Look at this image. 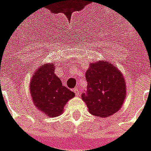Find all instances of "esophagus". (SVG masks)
I'll return each instance as SVG.
<instances>
[{"label":"esophagus","instance_id":"34e87169","mask_svg":"<svg viewBox=\"0 0 151 151\" xmlns=\"http://www.w3.org/2000/svg\"><path fill=\"white\" fill-rule=\"evenodd\" d=\"M74 92L76 93V96H79V95H80V91L78 90L77 88H76V89L74 90Z\"/></svg>","mask_w":151,"mask_h":151}]
</instances>
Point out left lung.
Returning a JSON list of instances; mask_svg holds the SVG:
<instances>
[{"label":"left lung","instance_id":"left-lung-1","mask_svg":"<svg viewBox=\"0 0 151 151\" xmlns=\"http://www.w3.org/2000/svg\"><path fill=\"white\" fill-rule=\"evenodd\" d=\"M87 91L81 96L93 116L107 118L121 108L126 97L125 77L116 65L104 60L90 64L86 72Z\"/></svg>","mask_w":151,"mask_h":151}]
</instances>
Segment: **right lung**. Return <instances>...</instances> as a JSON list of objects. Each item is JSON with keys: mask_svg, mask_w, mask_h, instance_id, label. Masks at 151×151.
Wrapping results in <instances>:
<instances>
[{"mask_svg": "<svg viewBox=\"0 0 151 151\" xmlns=\"http://www.w3.org/2000/svg\"><path fill=\"white\" fill-rule=\"evenodd\" d=\"M55 69L54 63L41 65L34 72L29 85L33 104L38 111L51 118L61 115L64 106L75 97L74 92L62 86Z\"/></svg>", "mask_w": 151, "mask_h": 151, "instance_id": "1", "label": "right lung"}]
</instances>
